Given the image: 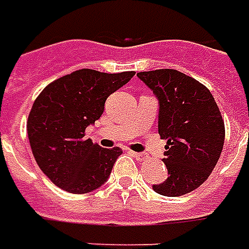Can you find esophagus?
Returning a JSON list of instances; mask_svg holds the SVG:
<instances>
[{
  "label": "esophagus",
  "mask_w": 249,
  "mask_h": 249,
  "mask_svg": "<svg viewBox=\"0 0 249 249\" xmlns=\"http://www.w3.org/2000/svg\"><path fill=\"white\" fill-rule=\"evenodd\" d=\"M131 154H132L133 157L136 160H139V161H143V160H146V154H143V153H135V151H131Z\"/></svg>",
  "instance_id": "obj_1"
}]
</instances>
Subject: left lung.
Instances as JSON below:
<instances>
[{
  "instance_id": "left-lung-1",
  "label": "left lung",
  "mask_w": 249,
  "mask_h": 249,
  "mask_svg": "<svg viewBox=\"0 0 249 249\" xmlns=\"http://www.w3.org/2000/svg\"><path fill=\"white\" fill-rule=\"evenodd\" d=\"M138 77L159 99V133L167 139L162 161L168 178L153 189L167 197L190 193L208 179L223 149L225 123L218 105L205 85L174 69Z\"/></svg>"
}]
</instances>
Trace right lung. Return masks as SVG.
Masks as SVG:
<instances>
[{
    "instance_id": "obj_1",
    "label": "right lung",
    "mask_w": 249,
    "mask_h": 249,
    "mask_svg": "<svg viewBox=\"0 0 249 249\" xmlns=\"http://www.w3.org/2000/svg\"><path fill=\"white\" fill-rule=\"evenodd\" d=\"M133 75L81 69L51 82L34 100L27 118L31 151L57 187L84 194L107 180L123 150L85 139V129L100 118L106 99Z\"/></svg>"
}]
</instances>
